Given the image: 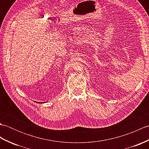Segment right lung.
I'll list each match as a JSON object with an SVG mask.
<instances>
[{
    "label": "right lung",
    "instance_id": "add662e5",
    "mask_svg": "<svg viewBox=\"0 0 149 149\" xmlns=\"http://www.w3.org/2000/svg\"><path fill=\"white\" fill-rule=\"evenodd\" d=\"M41 103H42V102H41Z\"/></svg>",
    "mask_w": 149,
    "mask_h": 149
}]
</instances>
